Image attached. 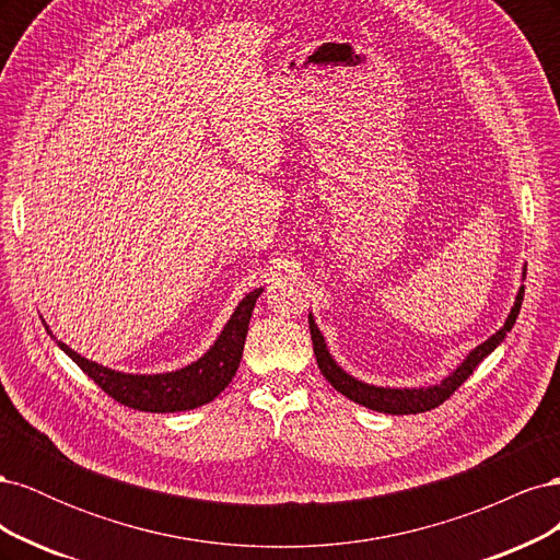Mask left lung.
I'll use <instances>...</instances> for the list:
<instances>
[{"label": "left lung", "mask_w": 560, "mask_h": 560, "mask_svg": "<svg viewBox=\"0 0 560 560\" xmlns=\"http://www.w3.org/2000/svg\"><path fill=\"white\" fill-rule=\"evenodd\" d=\"M523 287L516 294V301H514V308L510 313V317H506L504 327L500 331H495L493 336L488 338V341H483L481 346L474 348L467 360L457 366L453 374L448 378H444L439 385H432V387H376V385H366L358 378H352L350 374H346V371L338 366L334 362V358L327 350V343L325 338H322L317 325L313 315L308 317V325H311V338H313V350H315V360H317V366L322 371V376H325L338 393L346 395L348 399L358 401L362 406H366V409L371 411H381V413H393V416H406V413H422V411H430V409H436L439 404H444L457 387H460L471 374L474 369L479 366V362L483 358H488L490 352H493L502 341L506 331H512L514 322L518 317V311H521V303H523Z\"/></svg>", "instance_id": "left-lung-1"}]
</instances>
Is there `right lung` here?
Returning a JSON list of instances; mask_svg holds the SVG:
<instances>
[{
	"label": "right lung",
	"instance_id": "1",
	"mask_svg": "<svg viewBox=\"0 0 560 560\" xmlns=\"http://www.w3.org/2000/svg\"><path fill=\"white\" fill-rule=\"evenodd\" d=\"M261 292L264 290H254L238 303V308H235V313L226 322L224 331L219 334L214 346L198 362L179 371H171V374H121V371H114L81 358L70 346L60 341L58 346L81 366L83 374H89V378L103 387L112 399L128 406V409L149 413L196 409V406L208 404L222 393L235 376V371H238L249 317Z\"/></svg>",
	"mask_w": 560,
	"mask_h": 560
}]
</instances>
